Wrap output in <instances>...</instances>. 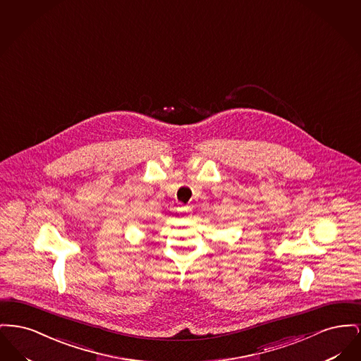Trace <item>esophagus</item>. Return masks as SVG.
<instances>
[{
	"label": "esophagus",
	"instance_id": "34e87169",
	"mask_svg": "<svg viewBox=\"0 0 361 361\" xmlns=\"http://www.w3.org/2000/svg\"><path fill=\"white\" fill-rule=\"evenodd\" d=\"M190 210H191V209H190V207H183V208H180V212H186V213H188V212H190Z\"/></svg>",
	"mask_w": 361,
	"mask_h": 361
}]
</instances>
